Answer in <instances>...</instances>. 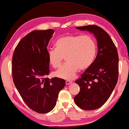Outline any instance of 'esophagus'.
I'll return each mask as SVG.
<instances>
[{
	"mask_svg": "<svg viewBox=\"0 0 129 129\" xmlns=\"http://www.w3.org/2000/svg\"><path fill=\"white\" fill-rule=\"evenodd\" d=\"M72 83H73V81H70V80L66 81V85H70Z\"/></svg>",
	"mask_w": 129,
	"mask_h": 129,
	"instance_id": "obj_1",
	"label": "esophagus"
}]
</instances>
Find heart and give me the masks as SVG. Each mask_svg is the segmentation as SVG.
<instances>
[{"label": "heart", "mask_w": 129, "mask_h": 129, "mask_svg": "<svg viewBox=\"0 0 129 129\" xmlns=\"http://www.w3.org/2000/svg\"><path fill=\"white\" fill-rule=\"evenodd\" d=\"M54 46L55 49L48 52V59L54 68H58L65 57L67 62L55 73L56 77L65 80L73 79L80 68L87 69L96 53L94 39L87 35L65 36L56 41Z\"/></svg>", "instance_id": "b5f03b06"}]
</instances>
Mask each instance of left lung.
Masks as SVG:
<instances>
[{
	"label": "left lung",
	"mask_w": 129,
	"mask_h": 129,
	"mask_svg": "<svg viewBox=\"0 0 129 129\" xmlns=\"http://www.w3.org/2000/svg\"><path fill=\"white\" fill-rule=\"evenodd\" d=\"M94 35L97 41L98 53L92 64L75 82L80 91L74 101L83 110H94L101 107L111 95L117 83L119 57L114 43L107 32L96 25L76 27Z\"/></svg>",
	"instance_id": "obj_1"
}]
</instances>
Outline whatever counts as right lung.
Here are the masks:
<instances>
[{
  "instance_id": "1",
  "label": "right lung",
  "mask_w": 129,
  "mask_h": 129,
  "mask_svg": "<svg viewBox=\"0 0 129 129\" xmlns=\"http://www.w3.org/2000/svg\"><path fill=\"white\" fill-rule=\"evenodd\" d=\"M54 31H34L24 37L15 49L12 74L15 86L29 108L41 114L50 112L56 105L65 81L46 77L49 73L47 47Z\"/></svg>"
}]
</instances>
